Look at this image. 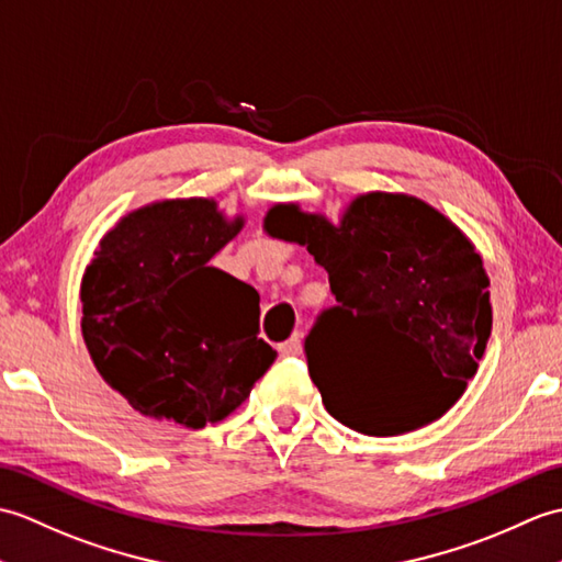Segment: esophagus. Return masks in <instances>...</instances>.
Instances as JSON below:
<instances>
[{"mask_svg":"<svg viewBox=\"0 0 562 562\" xmlns=\"http://www.w3.org/2000/svg\"><path fill=\"white\" fill-rule=\"evenodd\" d=\"M281 356H301L303 353V334L295 331L289 341H283L279 346Z\"/></svg>","mask_w":562,"mask_h":562,"instance_id":"esophagus-1","label":"esophagus"}]
</instances>
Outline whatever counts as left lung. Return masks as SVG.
I'll return each mask as SVG.
<instances>
[{"label": "left lung", "mask_w": 562, "mask_h": 562, "mask_svg": "<svg viewBox=\"0 0 562 562\" xmlns=\"http://www.w3.org/2000/svg\"><path fill=\"white\" fill-rule=\"evenodd\" d=\"M271 238L305 245L336 303L305 339L324 408L366 435H402L450 411L493 327L488 273L471 240L411 194L368 192L339 223L269 209Z\"/></svg>", "instance_id": "1"}]
</instances>
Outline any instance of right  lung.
Listing matches in <instances>:
<instances>
[{
  "label": "right lung",
  "instance_id": "1",
  "mask_svg": "<svg viewBox=\"0 0 562 562\" xmlns=\"http://www.w3.org/2000/svg\"><path fill=\"white\" fill-rule=\"evenodd\" d=\"M245 226L214 199H164L103 235L81 279V334L134 411L184 428L233 414L277 351L259 339V293L209 259Z\"/></svg>",
  "mask_w": 562,
  "mask_h": 562
}]
</instances>
